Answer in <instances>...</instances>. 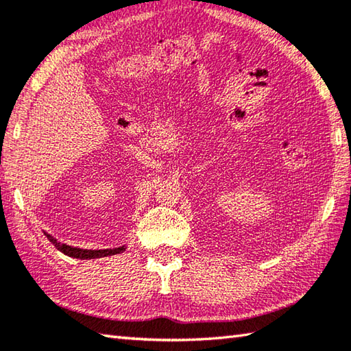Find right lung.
Returning a JSON list of instances; mask_svg holds the SVG:
<instances>
[{
	"label": "right lung",
	"mask_w": 351,
	"mask_h": 351,
	"mask_svg": "<svg viewBox=\"0 0 351 351\" xmlns=\"http://www.w3.org/2000/svg\"><path fill=\"white\" fill-rule=\"evenodd\" d=\"M45 235L47 237V240H49L52 245H54L58 251L63 252L64 255H69V257L73 258H79V260H91V258H102V257H110V255H116V254H121L125 251V247H114V249H94V251H91V249H80V247H73V246H68L64 245V243H60L57 241L54 237L46 234Z\"/></svg>",
	"instance_id": "add662e5"
}]
</instances>
